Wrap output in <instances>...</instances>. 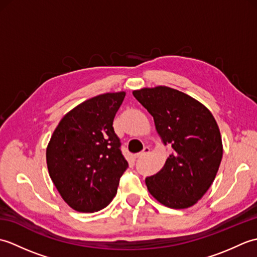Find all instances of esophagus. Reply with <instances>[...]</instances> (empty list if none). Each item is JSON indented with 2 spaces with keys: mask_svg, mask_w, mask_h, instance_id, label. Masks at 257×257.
<instances>
[{
  "mask_svg": "<svg viewBox=\"0 0 257 257\" xmlns=\"http://www.w3.org/2000/svg\"><path fill=\"white\" fill-rule=\"evenodd\" d=\"M149 154H150V149H149V148H145L143 151L140 152V154L136 155L135 158H136V159H140V158H144V157H146V156H148Z\"/></svg>",
  "mask_w": 257,
  "mask_h": 257,
  "instance_id": "esophagus-1",
  "label": "esophagus"
}]
</instances>
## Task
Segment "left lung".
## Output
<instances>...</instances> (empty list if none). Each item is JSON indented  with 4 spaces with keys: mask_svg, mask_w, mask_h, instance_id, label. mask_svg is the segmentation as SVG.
I'll use <instances>...</instances> for the list:
<instances>
[{
    "mask_svg": "<svg viewBox=\"0 0 257 257\" xmlns=\"http://www.w3.org/2000/svg\"><path fill=\"white\" fill-rule=\"evenodd\" d=\"M154 117L162 143L172 147L165 166L146 179L150 194L171 209L194 205L214 181L223 145L214 117L203 103L167 86L133 91Z\"/></svg>",
    "mask_w": 257,
    "mask_h": 257,
    "instance_id": "left-lung-1",
    "label": "left lung"
}]
</instances>
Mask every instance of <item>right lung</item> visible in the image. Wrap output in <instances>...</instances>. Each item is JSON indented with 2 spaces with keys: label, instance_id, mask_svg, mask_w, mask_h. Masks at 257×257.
Segmentation results:
<instances>
[{
  "label": "right lung",
  "instance_id": "add662e5",
  "mask_svg": "<svg viewBox=\"0 0 257 257\" xmlns=\"http://www.w3.org/2000/svg\"><path fill=\"white\" fill-rule=\"evenodd\" d=\"M124 96L106 92L79 103L62 118L47 145L48 173L75 211H99L117 193L128 162L112 121Z\"/></svg>",
  "mask_w": 257,
  "mask_h": 257
}]
</instances>
